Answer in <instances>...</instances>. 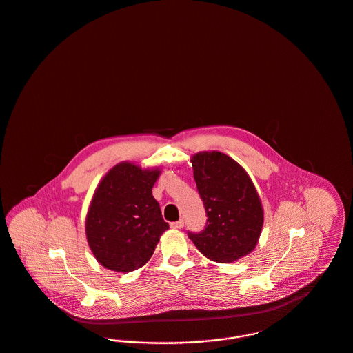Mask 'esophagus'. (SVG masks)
<instances>
[{
	"label": "esophagus",
	"mask_w": 353,
	"mask_h": 353,
	"mask_svg": "<svg viewBox=\"0 0 353 353\" xmlns=\"http://www.w3.org/2000/svg\"><path fill=\"white\" fill-rule=\"evenodd\" d=\"M170 227H172V228H174V230H180V228H183V227H184V221H183V220L173 221V223H170Z\"/></svg>",
	"instance_id": "34e87169"
}]
</instances>
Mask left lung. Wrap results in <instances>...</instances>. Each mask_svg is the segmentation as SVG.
I'll return each mask as SVG.
<instances>
[{
  "label": "left lung",
  "mask_w": 353,
  "mask_h": 353,
  "mask_svg": "<svg viewBox=\"0 0 353 353\" xmlns=\"http://www.w3.org/2000/svg\"><path fill=\"white\" fill-rule=\"evenodd\" d=\"M193 177L207 212V225L190 241L208 259L232 263L258 244L263 227V207L243 166L212 150L192 156Z\"/></svg>",
  "instance_id": "left-lung-1"
}]
</instances>
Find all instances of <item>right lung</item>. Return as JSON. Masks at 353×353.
<instances>
[{
  "label": "right lung",
  "mask_w": 353,
  "mask_h": 353,
  "mask_svg": "<svg viewBox=\"0 0 353 353\" xmlns=\"http://www.w3.org/2000/svg\"><path fill=\"white\" fill-rule=\"evenodd\" d=\"M160 168L117 163L99 181L85 216V238L95 259L117 272L149 262L169 224L152 188Z\"/></svg>",
  "instance_id": "right-lung-1"
}]
</instances>
